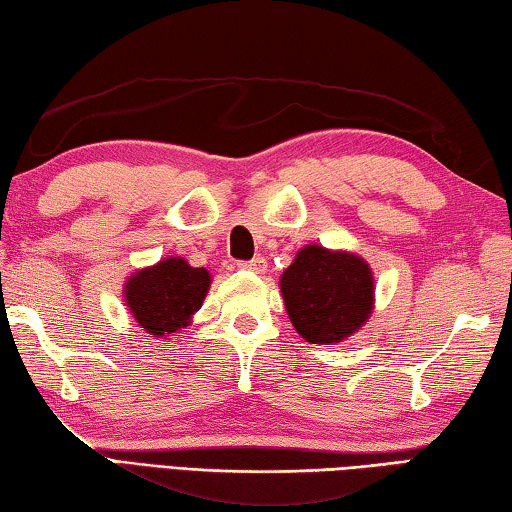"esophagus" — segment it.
<instances>
[{
    "label": "esophagus",
    "mask_w": 512,
    "mask_h": 512,
    "mask_svg": "<svg viewBox=\"0 0 512 512\" xmlns=\"http://www.w3.org/2000/svg\"><path fill=\"white\" fill-rule=\"evenodd\" d=\"M240 267H242V270H249V272L263 274V272H265V267H267V261H265L263 256H258V258H251V261H242V263H240Z\"/></svg>",
    "instance_id": "obj_1"
}]
</instances>
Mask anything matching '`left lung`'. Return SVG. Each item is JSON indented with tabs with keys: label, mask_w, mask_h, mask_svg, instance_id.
<instances>
[{
	"label": "left lung",
	"mask_w": 512,
	"mask_h": 512,
	"mask_svg": "<svg viewBox=\"0 0 512 512\" xmlns=\"http://www.w3.org/2000/svg\"><path fill=\"white\" fill-rule=\"evenodd\" d=\"M288 318L306 343L336 345L357 334L375 309V279L364 258L306 245L279 279Z\"/></svg>",
	"instance_id": "1"
}]
</instances>
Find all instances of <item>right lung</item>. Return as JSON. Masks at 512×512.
<instances>
[{
  "instance_id": "right-lung-1",
  "label": "right lung",
  "mask_w": 512,
  "mask_h": 512,
  "mask_svg": "<svg viewBox=\"0 0 512 512\" xmlns=\"http://www.w3.org/2000/svg\"><path fill=\"white\" fill-rule=\"evenodd\" d=\"M210 283L206 267H192L183 256H169L132 272L123 286V300L144 332L167 338L190 325Z\"/></svg>"
}]
</instances>
